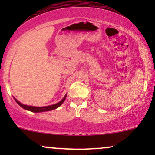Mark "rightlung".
I'll list each match as a JSON object with an SVG mask.
<instances>
[{"instance_id":"right-lung-1","label":"right lung","mask_w":155,"mask_h":155,"mask_svg":"<svg viewBox=\"0 0 155 155\" xmlns=\"http://www.w3.org/2000/svg\"><path fill=\"white\" fill-rule=\"evenodd\" d=\"M66 95H65V97L62 99L60 102H58V104H54V105H51V106H43V107H36V106H27V105H24L22 104H21L19 101H18L17 99L15 98V100L16 102L17 103V104L19 105L21 107L24 108V109L28 110V111H32V112H35V113H38V112H43V111H51V110H54L55 108H58L59 106H60L62 105V104L64 102V101L65 100L66 98Z\"/></svg>"}]
</instances>
